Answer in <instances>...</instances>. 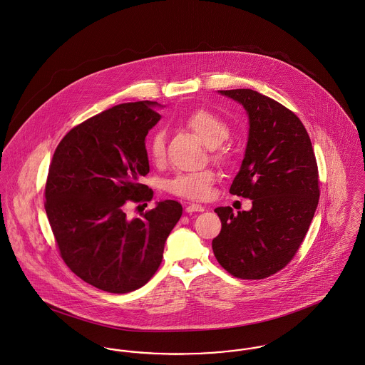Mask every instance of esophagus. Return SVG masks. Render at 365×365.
Returning a JSON list of instances; mask_svg holds the SVG:
<instances>
[{
    "label": "esophagus",
    "instance_id": "obj_1",
    "mask_svg": "<svg viewBox=\"0 0 365 365\" xmlns=\"http://www.w3.org/2000/svg\"><path fill=\"white\" fill-rule=\"evenodd\" d=\"M202 211H204V207L200 204H195V202H190L186 207V212H202Z\"/></svg>",
    "mask_w": 365,
    "mask_h": 365
}]
</instances>
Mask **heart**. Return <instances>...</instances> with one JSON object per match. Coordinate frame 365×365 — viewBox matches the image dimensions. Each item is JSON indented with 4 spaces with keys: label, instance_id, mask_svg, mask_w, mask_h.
Returning a JSON list of instances; mask_svg holds the SVG:
<instances>
[{
    "label": "heart",
    "instance_id": "1",
    "mask_svg": "<svg viewBox=\"0 0 365 365\" xmlns=\"http://www.w3.org/2000/svg\"><path fill=\"white\" fill-rule=\"evenodd\" d=\"M183 125L211 148L212 158L215 161L225 163L229 158V151L220 145L229 136V125L222 116L210 110H197L185 118ZM147 154L155 164H161L165 160L164 130L157 129L150 135L147 140ZM214 180L215 173L211 169L183 172L169 180L167 190L175 196L189 200H204L210 196Z\"/></svg>",
    "mask_w": 365,
    "mask_h": 365
}]
</instances>
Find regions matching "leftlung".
<instances>
[{"label":"left lung","instance_id":"8db88e82","mask_svg":"<svg viewBox=\"0 0 365 365\" xmlns=\"http://www.w3.org/2000/svg\"><path fill=\"white\" fill-rule=\"evenodd\" d=\"M243 106L249 140L229 192L252 200L250 211L218 207L222 229L214 255L240 279H264L284 268L299 250L318 205V168L302 120L278 101L252 88L218 90Z\"/></svg>","mask_w":365,"mask_h":365}]
</instances>
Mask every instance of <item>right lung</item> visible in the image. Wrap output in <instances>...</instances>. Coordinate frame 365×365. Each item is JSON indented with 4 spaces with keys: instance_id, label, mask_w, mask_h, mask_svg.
I'll return each instance as SVG.
<instances>
[{
    "instance_id": "right-lung-1",
    "label": "right lung",
    "mask_w": 365,
    "mask_h": 365,
    "mask_svg": "<svg viewBox=\"0 0 365 365\" xmlns=\"http://www.w3.org/2000/svg\"><path fill=\"white\" fill-rule=\"evenodd\" d=\"M155 101L119 104L69 130L56 147L46 185V212L62 259L81 279L129 293L157 272L182 217L173 200L129 220V202L150 201L145 136L161 115ZM147 205V204H145Z\"/></svg>"
}]
</instances>
